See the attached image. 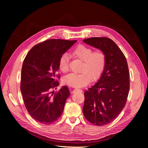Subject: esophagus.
Returning <instances> with one entry per match:
<instances>
[{
  "label": "esophagus",
  "instance_id": "34e87169",
  "mask_svg": "<svg viewBox=\"0 0 148 148\" xmlns=\"http://www.w3.org/2000/svg\"><path fill=\"white\" fill-rule=\"evenodd\" d=\"M77 91L83 92V91L82 90V89H73V90L72 91V93H75V92H77Z\"/></svg>",
  "mask_w": 148,
  "mask_h": 148
}]
</instances>
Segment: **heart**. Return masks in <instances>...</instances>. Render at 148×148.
<instances>
[{
    "label": "heart",
    "instance_id": "b5f03b06",
    "mask_svg": "<svg viewBox=\"0 0 148 148\" xmlns=\"http://www.w3.org/2000/svg\"><path fill=\"white\" fill-rule=\"evenodd\" d=\"M71 54L77 59L83 61L80 73H71L64 77V84L73 88L86 86L91 79L95 80L99 78L104 70L106 57L102 51L92 52V49L86 46L78 45L75 47ZM59 68L63 73L69 70V57L68 53H64L59 59Z\"/></svg>",
    "mask_w": 148,
    "mask_h": 148
}]
</instances>
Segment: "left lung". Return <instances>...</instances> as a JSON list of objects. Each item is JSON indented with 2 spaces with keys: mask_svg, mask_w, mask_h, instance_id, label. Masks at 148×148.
<instances>
[{
  "mask_svg": "<svg viewBox=\"0 0 148 148\" xmlns=\"http://www.w3.org/2000/svg\"><path fill=\"white\" fill-rule=\"evenodd\" d=\"M83 42L105 53L106 63L98 82L84 93L83 112L89 122L104 126L117 117L126 104L130 89L127 62L112 40L90 38Z\"/></svg>",
  "mask_w": 148,
  "mask_h": 148,
  "instance_id": "left-lung-1",
  "label": "left lung"
}]
</instances>
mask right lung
I'll return each mask as SVG.
<instances>
[{"instance_id": "obj_1", "label": "right lung", "mask_w": 148, "mask_h": 148, "mask_svg": "<svg viewBox=\"0 0 148 148\" xmlns=\"http://www.w3.org/2000/svg\"><path fill=\"white\" fill-rule=\"evenodd\" d=\"M76 42L77 40L48 39L34 46L25 57L21 69L20 90L28 113L39 123L51 124L63 112L70 95L69 88L62 86L54 95L51 89L59 84L55 78L59 69L60 56Z\"/></svg>"}]
</instances>
